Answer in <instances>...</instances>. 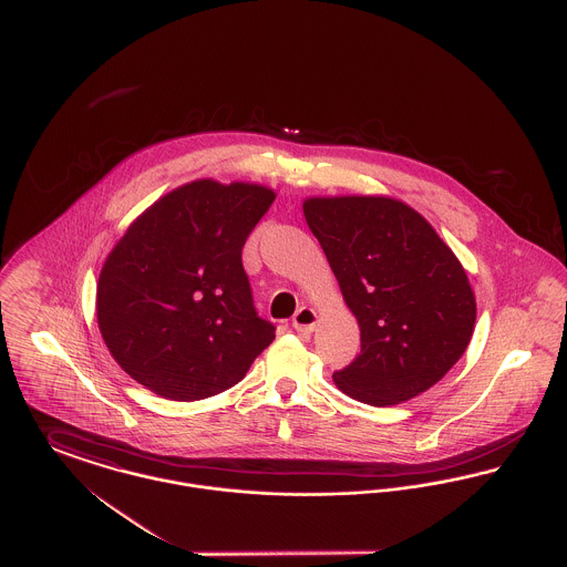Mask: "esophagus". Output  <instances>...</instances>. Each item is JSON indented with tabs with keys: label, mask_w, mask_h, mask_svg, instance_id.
Wrapping results in <instances>:
<instances>
[{
	"label": "esophagus",
	"mask_w": 567,
	"mask_h": 567,
	"mask_svg": "<svg viewBox=\"0 0 567 567\" xmlns=\"http://www.w3.org/2000/svg\"><path fill=\"white\" fill-rule=\"evenodd\" d=\"M315 324H317V312L308 306H301L293 317V327L299 333H312L315 331Z\"/></svg>",
	"instance_id": "obj_1"
}]
</instances>
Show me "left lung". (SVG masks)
<instances>
[{
  "label": "left lung",
  "instance_id": "left-lung-1",
  "mask_svg": "<svg viewBox=\"0 0 567 567\" xmlns=\"http://www.w3.org/2000/svg\"><path fill=\"white\" fill-rule=\"evenodd\" d=\"M303 216L323 246L361 329V352L336 386L363 404H402L457 363L476 297L455 252L425 216L384 195L308 197Z\"/></svg>",
  "mask_w": 567,
  "mask_h": 567
}]
</instances>
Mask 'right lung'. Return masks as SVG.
<instances>
[{
    "mask_svg": "<svg viewBox=\"0 0 567 567\" xmlns=\"http://www.w3.org/2000/svg\"><path fill=\"white\" fill-rule=\"evenodd\" d=\"M276 193L193 181L135 218L97 280L114 361L153 393L193 402L238 384L276 338L257 317L243 248Z\"/></svg>",
    "mask_w": 567,
    "mask_h": 567,
    "instance_id": "1",
    "label": "right lung"
}]
</instances>
